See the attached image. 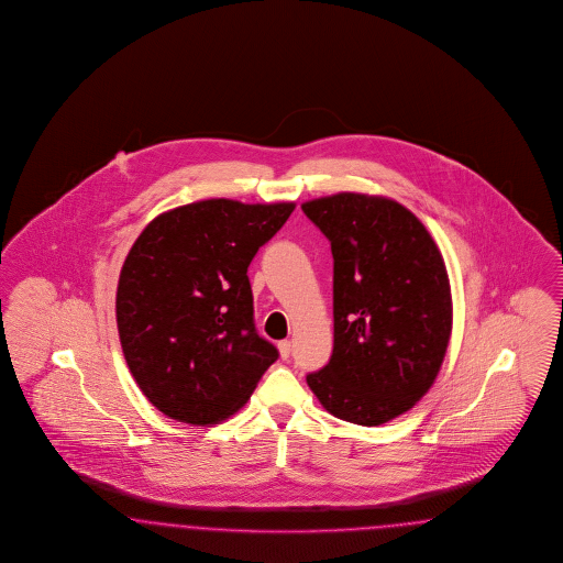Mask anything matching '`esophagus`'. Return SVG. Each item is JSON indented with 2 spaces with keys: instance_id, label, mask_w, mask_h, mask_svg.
Segmentation results:
<instances>
[{
  "instance_id": "esophagus-1",
  "label": "esophagus",
  "mask_w": 563,
  "mask_h": 563,
  "mask_svg": "<svg viewBox=\"0 0 563 563\" xmlns=\"http://www.w3.org/2000/svg\"><path fill=\"white\" fill-rule=\"evenodd\" d=\"M278 352H280V358L287 361V358L291 356V341H287V339L280 341V343H278Z\"/></svg>"
}]
</instances>
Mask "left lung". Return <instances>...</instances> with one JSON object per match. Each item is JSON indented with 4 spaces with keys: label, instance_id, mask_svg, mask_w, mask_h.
<instances>
[{
    "label": "left lung",
    "instance_id": "obj_1",
    "mask_svg": "<svg viewBox=\"0 0 563 563\" xmlns=\"http://www.w3.org/2000/svg\"><path fill=\"white\" fill-rule=\"evenodd\" d=\"M301 209L331 243L335 320L331 361L306 382L331 415L382 426L426 396L444 361V260L400 202L341 192Z\"/></svg>",
    "mask_w": 563,
    "mask_h": 563
}]
</instances>
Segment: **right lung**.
Here are the masks:
<instances>
[{
    "mask_svg": "<svg viewBox=\"0 0 563 563\" xmlns=\"http://www.w3.org/2000/svg\"><path fill=\"white\" fill-rule=\"evenodd\" d=\"M292 202L211 199L161 213L130 249L117 287L123 356L172 419L224 421L247 402L278 350L260 338L247 268Z\"/></svg>",
    "mask_w": 563,
    "mask_h": 563,
    "instance_id": "right-lung-1",
    "label": "right lung"
}]
</instances>
